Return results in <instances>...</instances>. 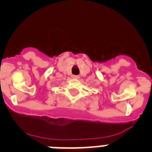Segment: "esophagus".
<instances>
[{
	"label": "esophagus",
	"mask_w": 152,
	"mask_h": 152,
	"mask_svg": "<svg viewBox=\"0 0 152 152\" xmlns=\"http://www.w3.org/2000/svg\"><path fill=\"white\" fill-rule=\"evenodd\" d=\"M72 77L75 79H78L79 77H80V76H79V75H73V76H72Z\"/></svg>",
	"instance_id": "obj_1"
}]
</instances>
